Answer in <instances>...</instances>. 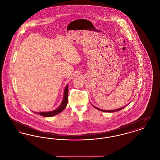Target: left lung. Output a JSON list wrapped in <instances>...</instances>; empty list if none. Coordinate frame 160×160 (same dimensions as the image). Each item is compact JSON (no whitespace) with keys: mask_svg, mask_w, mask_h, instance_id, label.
<instances>
[{"mask_svg":"<svg viewBox=\"0 0 160 160\" xmlns=\"http://www.w3.org/2000/svg\"><path fill=\"white\" fill-rule=\"evenodd\" d=\"M93 107L95 108H97V110H100V111H102V112H118V111H119V110H122V108H123L125 107H123L122 108H119V109H115V110H102V109H100L99 108H98V107H97L94 106Z\"/></svg>","mask_w":160,"mask_h":160,"instance_id":"obj_1","label":"left lung"}]
</instances>
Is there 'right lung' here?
Instances as JSON below:
<instances>
[{"label":"right lung","mask_w":160,"mask_h":160,"mask_svg":"<svg viewBox=\"0 0 160 160\" xmlns=\"http://www.w3.org/2000/svg\"><path fill=\"white\" fill-rule=\"evenodd\" d=\"M68 86L67 85L64 91V96H63V99L61 103V106L59 107L57 109L54 110L53 111L48 112H40V113H37V112H34L36 114L41 115L44 117H51L53 116L54 115L59 114L62 112L65 107H67V104L68 103Z\"/></svg>","instance_id":"add662e5"}]
</instances>
